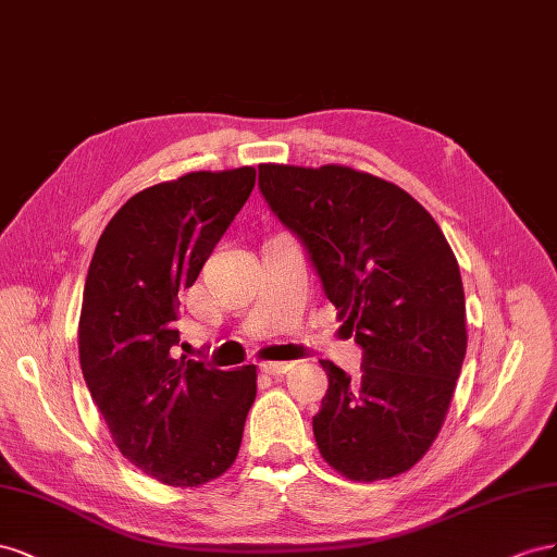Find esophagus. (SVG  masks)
Here are the masks:
<instances>
[{"label": "esophagus", "mask_w": 557, "mask_h": 557, "mask_svg": "<svg viewBox=\"0 0 557 557\" xmlns=\"http://www.w3.org/2000/svg\"><path fill=\"white\" fill-rule=\"evenodd\" d=\"M259 369L268 375H282L292 369V361H263L259 363Z\"/></svg>", "instance_id": "esophagus-1"}]
</instances>
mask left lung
Instances as JSON below:
<instances>
[{
  "label": "left lung",
  "instance_id": "8db88e82",
  "mask_svg": "<svg viewBox=\"0 0 557 557\" xmlns=\"http://www.w3.org/2000/svg\"><path fill=\"white\" fill-rule=\"evenodd\" d=\"M259 190L306 249L359 375L322 361L329 389L317 448L352 481L408 471L432 446L467 355L459 265L436 221L404 188L343 165H259Z\"/></svg>",
  "mask_w": 557,
  "mask_h": 557
}]
</instances>
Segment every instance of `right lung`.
<instances>
[{
    "label": "right lung",
    "instance_id": "1",
    "mask_svg": "<svg viewBox=\"0 0 557 557\" xmlns=\"http://www.w3.org/2000/svg\"><path fill=\"white\" fill-rule=\"evenodd\" d=\"M257 170L190 172L139 190L109 221L88 268L78 359L125 459L174 487L224 473L243 443L257 367L174 359L180 292L247 202Z\"/></svg>",
    "mask_w": 557,
    "mask_h": 557
}]
</instances>
